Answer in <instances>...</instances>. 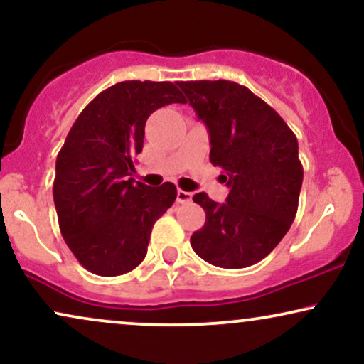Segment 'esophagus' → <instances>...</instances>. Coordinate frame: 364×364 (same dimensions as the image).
<instances>
[{"label": "esophagus", "instance_id": "esophagus-1", "mask_svg": "<svg viewBox=\"0 0 364 364\" xmlns=\"http://www.w3.org/2000/svg\"><path fill=\"white\" fill-rule=\"evenodd\" d=\"M191 198H193L191 193L183 191V190H178V195H176V201H178V203H190Z\"/></svg>", "mask_w": 364, "mask_h": 364}]
</instances>
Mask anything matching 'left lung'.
Segmentation results:
<instances>
[{"instance_id":"obj_1","label":"left lung","mask_w":364,"mask_h":364,"mask_svg":"<svg viewBox=\"0 0 364 364\" xmlns=\"http://www.w3.org/2000/svg\"><path fill=\"white\" fill-rule=\"evenodd\" d=\"M210 134V161L220 166L230 193L216 203L206 193V222L191 235L201 259L243 269L265 259L296 218L302 169L297 137L269 104L230 80L178 82Z\"/></svg>"}]
</instances>
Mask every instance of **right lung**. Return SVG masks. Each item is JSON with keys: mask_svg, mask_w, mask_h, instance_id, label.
Masks as SVG:
<instances>
[{"mask_svg": "<svg viewBox=\"0 0 364 364\" xmlns=\"http://www.w3.org/2000/svg\"><path fill=\"white\" fill-rule=\"evenodd\" d=\"M185 97L173 82L126 80L100 92L73 122L57 156L53 201L60 232L92 274L114 277L144 260L156 220L176 186L131 178L154 110Z\"/></svg>", "mask_w": 364, "mask_h": 364, "instance_id": "add662e5", "label": "right lung"}]
</instances>
